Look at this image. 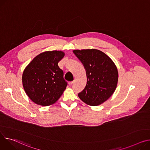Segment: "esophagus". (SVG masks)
<instances>
[{"instance_id": "obj_1", "label": "esophagus", "mask_w": 150, "mask_h": 150, "mask_svg": "<svg viewBox=\"0 0 150 150\" xmlns=\"http://www.w3.org/2000/svg\"><path fill=\"white\" fill-rule=\"evenodd\" d=\"M74 83V81H69V83H68V84H69V85H70V86H71V85H72V84Z\"/></svg>"}]
</instances>
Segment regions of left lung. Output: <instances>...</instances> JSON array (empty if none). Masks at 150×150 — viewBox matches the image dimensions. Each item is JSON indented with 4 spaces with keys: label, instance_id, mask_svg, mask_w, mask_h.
Wrapping results in <instances>:
<instances>
[{
    "label": "left lung",
    "instance_id": "obj_1",
    "mask_svg": "<svg viewBox=\"0 0 150 150\" xmlns=\"http://www.w3.org/2000/svg\"><path fill=\"white\" fill-rule=\"evenodd\" d=\"M86 70L87 84L79 98L86 104L95 106L105 102L114 93L118 80L115 63L98 49L74 50L73 51Z\"/></svg>",
    "mask_w": 150,
    "mask_h": 150
}]
</instances>
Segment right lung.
<instances>
[{
  "label": "right lung",
  "mask_w": 150,
  "mask_h": 150,
  "mask_svg": "<svg viewBox=\"0 0 150 150\" xmlns=\"http://www.w3.org/2000/svg\"><path fill=\"white\" fill-rule=\"evenodd\" d=\"M62 51H46L36 56L24 70L23 86L28 97L38 105L55 103L63 94L67 83L58 63L64 57Z\"/></svg>",
  "instance_id": "1"
}]
</instances>
